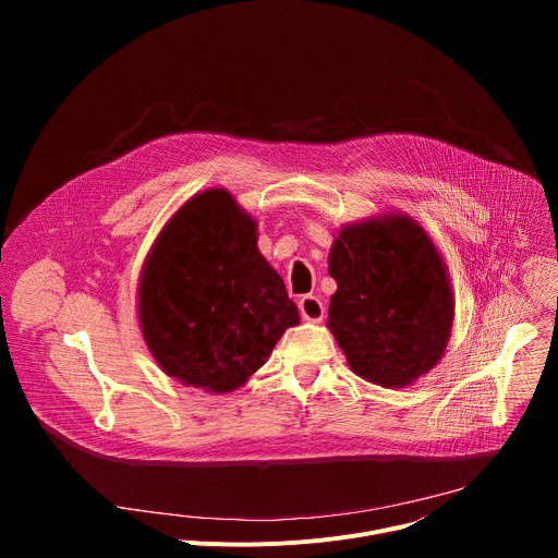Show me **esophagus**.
<instances>
[{"mask_svg": "<svg viewBox=\"0 0 558 558\" xmlns=\"http://www.w3.org/2000/svg\"><path fill=\"white\" fill-rule=\"evenodd\" d=\"M300 313L306 323H323L325 315H327V306L323 304V300L317 295H302L300 302Z\"/></svg>", "mask_w": 558, "mask_h": 558, "instance_id": "34e87169", "label": "esophagus"}]
</instances>
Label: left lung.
I'll list each match as a JSON object with an SVG mask.
<instances>
[{"label": "left lung", "mask_w": 558, "mask_h": 558, "mask_svg": "<svg viewBox=\"0 0 558 558\" xmlns=\"http://www.w3.org/2000/svg\"><path fill=\"white\" fill-rule=\"evenodd\" d=\"M327 327L362 379L407 388L446 353L454 298L426 229L402 211L344 225L333 238Z\"/></svg>", "instance_id": "left-lung-1"}]
</instances>
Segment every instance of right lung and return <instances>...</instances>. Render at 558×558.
I'll list each match as a JSON object with an SVG mask.
<instances>
[{
    "label": "right lung",
    "instance_id": "add662e5",
    "mask_svg": "<svg viewBox=\"0 0 558 558\" xmlns=\"http://www.w3.org/2000/svg\"><path fill=\"white\" fill-rule=\"evenodd\" d=\"M136 315L158 368L214 395L241 388L300 325L258 222L222 187L185 201L145 256Z\"/></svg>",
    "mask_w": 558,
    "mask_h": 558
}]
</instances>
